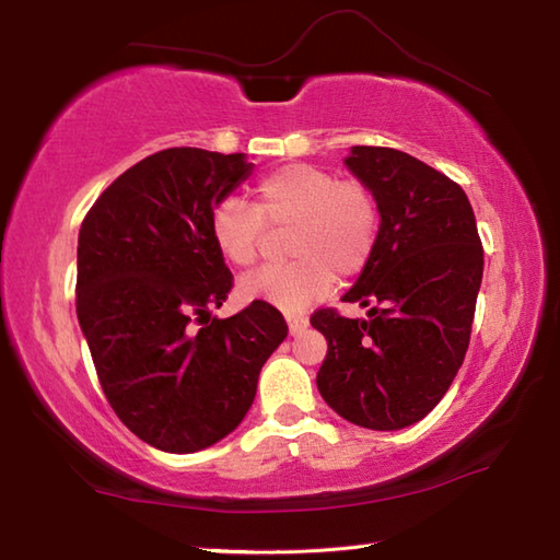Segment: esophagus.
<instances>
[{"label":"esophagus","instance_id":"1","mask_svg":"<svg viewBox=\"0 0 560 560\" xmlns=\"http://www.w3.org/2000/svg\"><path fill=\"white\" fill-rule=\"evenodd\" d=\"M284 319H288L290 334H300L302 329H307V324H310V319L302 312H284Z\"/></svg>","mask_w":560,"mask_h":560}]
</instances>
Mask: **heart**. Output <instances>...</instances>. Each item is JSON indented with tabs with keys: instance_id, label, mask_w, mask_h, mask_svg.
Segmentation results:
<instances>
[{
	"instance_id": "b5f03b06",
	"label": "heart",
	"mask_w": 560,
	"mask_h": 560,
	"mask_svg": "<svg viewBox=\"0 0 560 560\" xmlns=\"http://www.w3.org/2000/svg\"><path fill=\"white\" fill-rule=\"evenodd\" d=\"M253 207L226 197L212 209L209 234L231 266L250 268L260 258L268 229L292 226L282 266L241 280L246 300H266L284 312H302L331 290L336 278H353L371 262L380 241V205L361 180H339L331 171L290 163L253 185Z\"/></svg>"
}]
</instances>
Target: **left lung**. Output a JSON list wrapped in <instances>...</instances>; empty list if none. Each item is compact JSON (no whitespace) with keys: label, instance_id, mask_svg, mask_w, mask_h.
Here are the masks:
<instances>
[{"label":"left lung","instance_id":"8db88e82","mask_svg":"<svg viewBox=\"0 0 560 560\" xmlns=\"http://www.w3.org/2000/svg\"><path fill=\"white\" fill-rule=\"evenodd\" d=\"M346 165L373 189L383 226L343 294L371 310L365 319L334 307L310 316L329 343L316 387L343 419L395 431L441 402L466 358L482 244L463 187L431 165L383 145H353Z\"/></svg>","mask_w":560,"mask_h":560}]
</instances>
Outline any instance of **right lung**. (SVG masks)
<instances>
[{
	"label": "right lung",
	"mask_w": 560,
	"mask_h": 560,
	"mask_svg": "<svg viewBox=\"0 0 560 560\" xmlns=\"http://www.w3.org/2000/svg\"><path fill=\"white\" fill-rule=\"evenodd\" d=\"M248 173L241 153L158 151L116 177L80 226L75 307L94 371L116 417L153 448L192 453L231 434L288 336L262 300L212 316L234 276L209 217Z\"/></svg>",
	"instance_id": "1"
}]
</instances>
